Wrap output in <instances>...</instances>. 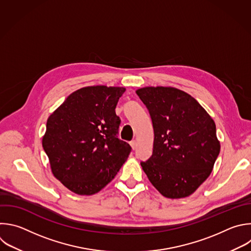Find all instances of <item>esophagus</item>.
<instances>
[{
  "mask_svg": "<svg viewBox=\"0 0 251 251\" xmlns=\"http://www.w3.org/2000/svg\"><path fill=\"white\" fill-rule=\"evenodd\" d=\"M130 145H131V147H132V149H133V150H135V149L137 148V142H136L135 140L131 141V142H130Z\"/></svg>",
  "mask_w": 251,
  "mask_h": 251,
  "instance_id": "34e87169",
  "label": "esophagus"
}]
</instances>
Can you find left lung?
<instances>
[{
    "label": "left lung",
    "instance_id": "left-lung-1",
    "mask_svg": "<svg viewBox=\"0 0 251 251\" xmlns=\"http://www.w3.org/2000/svg\"><path fill=\"white\" fill-rule=\"evenodd\" d=\"M136 94L153 128L151 156L142 161L151 183L166 198H184L211 175L220 153L216 124L199 102L171 87H147Z\"/></svg>",
    "mask_w": 251,
    "mask_h": 251
}]
</instances>
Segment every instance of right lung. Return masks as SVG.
<instances>
[{
	"label": "right lung",
	"mask_w": 251,
	"mask_h": 251,
	"mask_svg": "<svg viewBox=\"0 0 251 251\" xmlns=\"http://www.w3.org/2000/svg\"><path fill=\"white\" fill-rule=\"evenodd\" d=\"M125 89H79L49 116L42 139L54 176L72 192L93 195L117 175L132 148L118 139L115 113Z\"/></svg>",
	"instance_id": "obj_1"
}]
</instances>
